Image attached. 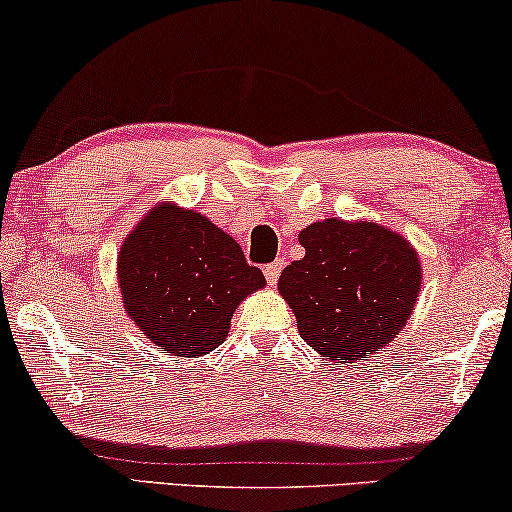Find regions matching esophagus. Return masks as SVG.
Instances as JSON below:
<instances>
[{
    "label": "esophagus",
    "mask_w": 512,
    "mask_h": 512,
    "mask_svg": "<svg viewBox=\"0 0 512 512\" xmlns=\"http://www.w3.org/2000/svg\"><path fill=\"white\" fill-rule=\"evenodd\" d=\"M283 266H285V259H283V257L273 259L271 264H266V266H264V278H266V283L276 285V280L280 278V271H283Z\"/></svg>",
    "instance_id": "esophagus-1"
}]
</instances>
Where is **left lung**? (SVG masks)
Returning <instances> with one entry per match:
<instances>
[{"mask_svg":"<svg viewBox=\"0 0 512 512\" xmlns=\"http://www.w3.org/2000/svg\"><path fill=\"white\" fill-rule=\"evenodd\" d=\"M299 243L306 255L285 266L278 290L292 306L301 338L345 364L390 343L420 292L413 246L373 222L336 218L308 225Z\"/></svg>","mask_w":512,"mask_h":512,"instance_id":"left-lung-1","label":"left lung"}]
</instances>
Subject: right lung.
<instances>
[{
    "label": "right lung",
    "instance_id": "right-lung-1",
    "mask_svg": "<svg viewBox=\"0 0 512 512\" xmlns=\"http://www.w3.org/2000/svg\"><path fill=\"white\" fill-rule=\"evenodd\" d=\"M118 278L134 325L178 357L218 348L241 299L266 283L232 236L171 204L155 206L127 236Z\"/></svg>",
    "mask_w": 512,
    "mask_h": 512
}]
</instances>
